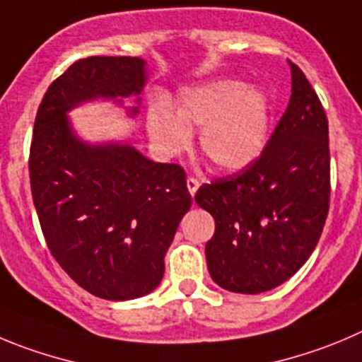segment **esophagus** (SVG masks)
<instances>
[{"mask_svg": "<svg viewBox=\"0 0 362 362\" xmlns=\"http://www.w3.org/2000/svg\"><path fill=\"white\" fill-rule=\"evenodd\" d=\"M198 187H200V182H198L197 178L189 177L187 178V189H189V192H191V197H194V194H197Z\"/></svg>", "mask_w": 362, "mask_h": 362, "instance_id": "34e87169", "label": "esophagus"}]
</instances>
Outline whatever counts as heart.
<instances>
[{
	"label": "heart",
	"instance_id": "obj_1",
	"mask_svg": "<svg viewBox=\"0 0 362 362\" xmlns=\"http://www.w3.org/2000/svg\"><path fill=\"white\" fill-rule=\"evenodd\" d=\"M272 124L269 100L259 87L218 80L184 90L171 112L162 105L148 116V134L162 157H175L191 143L221 171H241L264 151Z\"/></svg>",
	"mask_w": 362,
	"mask_h": 362
}]
</instances>
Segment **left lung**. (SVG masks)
Here are the masks:
<instances>
[{
  "label": "left lung",
  "instance_id": "obj_1",
  "mask_svg": "<svg viewBox=\"0 0 362 362\" xmlns=\"http://www.w3.org/2000/svg\"><path fill=\"white\" fill-rule=\"evenodd\" d=\"M329 121L305 74L291 64V100L257 160L198 189L216 221L205 245L219 288L269 291L310 257L329 214Z\"/></svg>",
  "mask_w": 362,
  "mask_h": 362
}]
</instances>
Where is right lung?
<instances>
[{
  "instance_id": "add662e5",
  "label": "right lung",
  "mask_w": 362,
  "mask_h": 362,
  "mask_svg": "<svg viewBox=\"0 0 362 362\" xmlns=\"http://www.w3.org/2000/svg\"><path fill=\"white\" fill-rule=\"evenodd\" d=\"M148 82L139 57H89L49 86L30 148V184L40 228L64 272L90 295L134 300L164 276V255L191 207L180 165L144 157L128 141L90 143L69 112L112 101L137 117ZM134 95V107L124 97Z\"/></svg>"
}]
</instances>
